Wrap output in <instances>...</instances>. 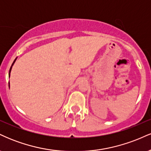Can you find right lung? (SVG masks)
<instances>
[{"mask_svg": "<svg viewBox=\"0 0 151 151\" xmlns=\"http://www.w3.org/2000/svg\"><path fill=\"white\" fill-rule=\"evenodd\" d=\"M15 60H16V59H15ZM15 60H14V62H13V63L12 64V66H13V64H14V62H15ZM12 66H11V67H10V71H9V77H10V70H11V68H12ZM9 86H10V85H9Z\"/></svg>", "mask_w": 151, "mask_h": 151, "instance_id": "add662e5", "label": "right lung"}]
</instances>
